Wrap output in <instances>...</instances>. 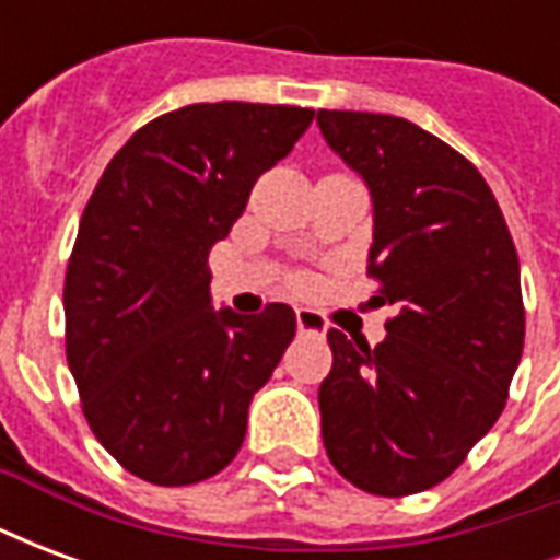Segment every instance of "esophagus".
<instances>
[{"label": "esophagus", "mask_w": 560, "mask_h": 560, "mask_svg": "<svg viewBox=\"0 0 560 560\" xmlns=\"http://www.w3.org/2000/svg\"><path fill=\"white\" fill-rule=\"evenodd\" d=\"M296 332L324 339L327 336V320H324V315L312 312V308H296Z\"/></svg>", "instance_id": "34e87169"}]
</instances>
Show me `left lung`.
Wrapping results in <instances>:
<instances>
[{"instance_id":"left-lung-1","label":"left lung","mask_w":560,"mask_h":560,"mask_svg":"<svg viewBox=\"0 0 560 560\" xmlns=\"http://www.w3.org/2000/svg\"><path fill=\"white\" fill-rule=\"evenodd\" d=\"M317 126L369 188V272L399 308L375 348L327 332L324 446L363 492H422L504 411L525 345L516 245L492 188L444 140L387 114L317 110Z\"/></svg>"}]
</instances>
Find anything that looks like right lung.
Returning <instances> with one entry per match:
<instances>
[{
  "instance_id": "add662e5",
  "label": "right lung",
  "mask_w": 560,
  "mask_h": 560,
  "mask_svg": "<svg viewBox=\"0 0 560 560\" xmlns=\"http://www.w3.org/2000/svg\"><path fill=\"white\" fill-rule=\"evenodd\" d=\"M312 119L288 104L179 107L128 138L83 209L62 293L68 369L95 438L140 480L228 468L293 341L291 305L215 308L207 260Z\"/></svg>"
}]
</instances>
